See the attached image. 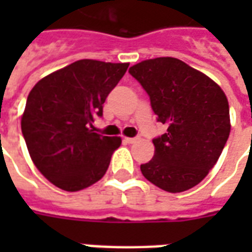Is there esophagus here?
<instances>
[{"label": "esophagus", "instance_id": "1", "mask_svg": "<svg viewBox=\"0 0 252 252\" xmlns=\"http://www.w3.org/2000/svg\"><path fill=\"white\" fill-rule=\"evenodd\" d=\"M126 143H129V144H132V143H136L137 140H139V137H126L124 139Z\"/></svg>", "mask_w": 252, "mask_h": 252}]
</instances>
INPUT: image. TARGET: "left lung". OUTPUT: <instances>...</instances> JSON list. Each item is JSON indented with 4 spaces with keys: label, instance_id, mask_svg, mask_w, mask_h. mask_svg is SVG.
I'll return each instance as SVG.
<instances>
[{
    "label": "left lung",
    "instance_id": "8db88e82",
    "mask_svg": "<svg viewBox=\"0 0 252 252\" xmlns=\"http://www.w3.org/2000/svg\"><path fill=\"white\" fill-rule=\"evenodd\" d=\"M129 74L150 97L157 120L167 132L153 139L154 158L140 166L151 184L169 193L198 185L229 136V105L221 88L177 58L137 63Z\"/></svg>",
    "mask_w": 252,
    "mask_h": 252
}]
</instances>
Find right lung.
<instances>
[{
  "label": "right lung",
  "mask_w": 252,
  "mask_h": 252,
  "mask_svg": "<svg viewBox=\"0 0 252 252\" xmlns=\"http://www.w3.org/2000/svg\"><path fill=\"white\" fill-rule=\"evenodd\" d=\"M128 66L82 59L31 90L21 117L23 136L37 170L59 189L82 190L106 173L121 139L90 128Z\"/></svg>",
  "instance_id": "obj_1"
}]
</instances>
